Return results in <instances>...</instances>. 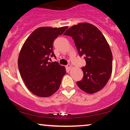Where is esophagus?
I'll list each match as a JSON object with an SVG mask.
<instances>
[{
    "label": "esophagus",
    "mask_w": 130,
    "mask_h": 130,
    "mask_svg": "<svg viewBox=\"0 0 130 130\" xmlns=\"http://www.w3.org/2000/svg\"><path fill=\"white\" fill-rule=\"evenodd\" d=\"M67 68H68V70H71V68H72V66H71V65H70V64H68V65H67Z\"/></svg>",
    "instance_id": "34e87169"
}]
</instances>
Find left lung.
Instances as JSON below:
<instances>
[{
  "label": "left lung",
  "instance_id": "1",
  "mask_svg": "<svg viewBox=\"0 0 130 130\" xmlns=\"http://www.w3.org/2000/svg\"><path fill=\"white\" fill-rule=\"evenodd\" d=\"M74 40L79 56L84 57V76L77 85L87 93H94L103 88L112 70V54L105 37L96 27L87 22L71 27L63 34Z\"/></svg>",
  "mask_w": 130,
  "mask_h": 130
}]
</instances>
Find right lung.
Instances as JSON below:
<instances>
[{"instance_id":"obj_1","label":"right lung","mask_w":130,"mask_h":130,"mask_svg":"<svg viewBox=\"0 0 130 130\" xmlns=\"http://www.w3.org/2000/svg\"><path fill=\"white\" fill-rule=\"evenodd\" d=\"M68 27H42L35 29L27 38L19 53L18 64L21 76L27 89L37 96L48 97L57 91L66 70L57 62L53 42Z\"/></svg>"}]
</instances>
